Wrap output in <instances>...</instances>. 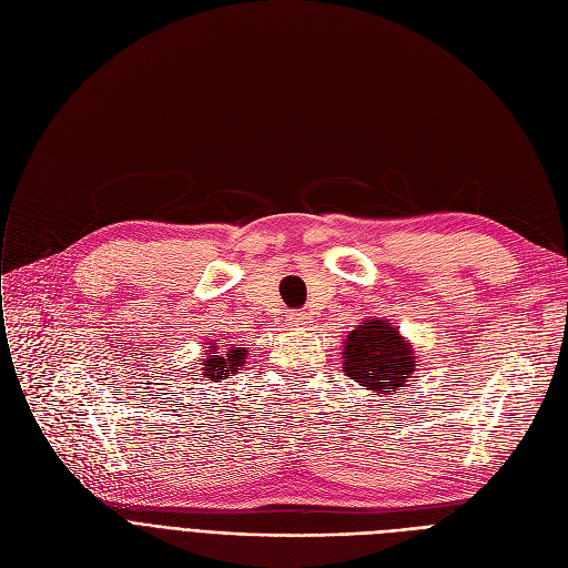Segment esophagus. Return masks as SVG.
I'll use <instances>...</instances> for the list:
<instances>
[{
	"mask_svg": "<svg viewBox=\"0 0 568 568\" xmlns=\"http://www.w3.org/2000/svg\"><path fill=\"white\" fill-rule=\"evenodd\" d=\"M311 320H313V315H311L308 311H302V313H296V315H292V317H290L292 326H306Z\"/></svg>",
	"mask_w": 568,
	"mask_h": 568,
	"instance_id": "obj_1",
	"label": "esophagus"
}]
</instances>
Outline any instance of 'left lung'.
I'll return each instance as SVG.
<instances>
[{
	"instance_id": "8db88e82",
	"label": "left lung",
	"mask_w": 568,
	"mask_h": 568,
	"mask_svg": "<svg viewBox=\"0 0 568 568\" xmlns=\"http://www.w3.org/2000/svg\"><path fill=\"white\" fill-rule=\"evenodd\" d=\"M343 373L371 396L400 394L419 371V356L414 345L398 332V326L384 317L362 320L343 341Z\"/></svg>"
}]
</instances>
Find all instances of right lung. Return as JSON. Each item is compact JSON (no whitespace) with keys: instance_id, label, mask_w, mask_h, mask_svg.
<instances>
[{"instance_id":"obj_1","label":"right lung","mask_w":568,"mask_h":568,"mask_svg":"<svg viewBox=\"0 0 568 568\" xmlns=\"http://www.w3.org/2000/svg\"><path fill=\"white\" fill-rule=\"evenodd\" d=\"M206 347L202 349L206 354V359L202 362V375L212 382L227 379V375H234L242 371L248 356V347H236V345H221L219 341H209L204 343Z\"/></svg>"}]
</instances>
